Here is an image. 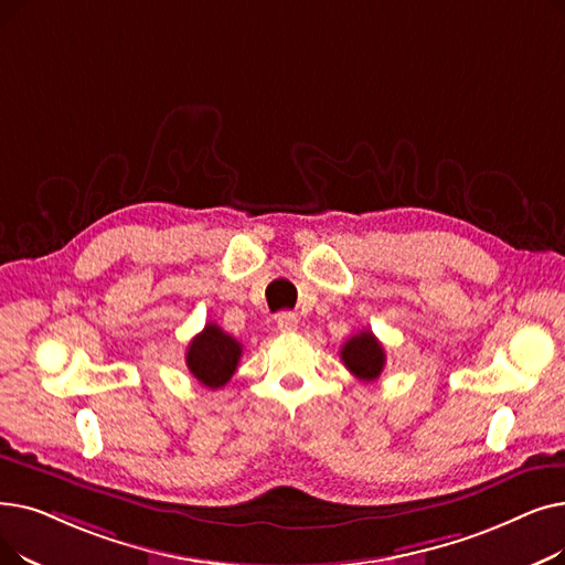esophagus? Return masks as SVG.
Masks as SVG:
<instances>
[{
	"mask_svg": "<svg viewBox=\"0 0 565 565\" xmlns=\"http://www.w3.org/2000/svg\"><path fill=\"white\" fill-rule=\"evenodd\" d=\"M298 316L296 313H290V311H281L279 316H277V328L284 332V334H290V332H296L298 330Z\"/></svg>",
	"mask_w": 565,
	"mask_h": 565,
	"instance_id": "34e87169",
	"label": "esophagus"
}]
</instances>
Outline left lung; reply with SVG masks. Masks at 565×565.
Listing matches in <instances>:
<instances>
[{"label":"left lung","instance_id":"1","mask_svg":"<svg viewBox=\"0 0 565 565\" xmlns=\"http://www.w3.org/2000/svg\"><path fill=\"white\" fill-rule=\"evenodd\" d=\"M341 362L355 379L376 381L385 366V351L372 330H362L341 347Z\"/></svg>","mask_w":565,"mask_h":565}]
</instances>
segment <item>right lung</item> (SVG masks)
<instances>
[{"label": "right lung", "mask_w": 565, "mask_h": 565, "mask_svg": "<svg viewBox=\"0 0 565 565\" xmlns=\"http://www.w3.org/2000/svg\"><path fill=\"white\" fill-rule=\"evenodd\" d=\"M242 343L226 334L216 323H207L201 334H195L186 349V366L195 381L205 387H224L237 370Z\"/></svg>", "instance_id": "1"}]
</instances>
